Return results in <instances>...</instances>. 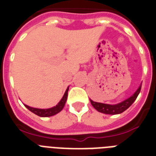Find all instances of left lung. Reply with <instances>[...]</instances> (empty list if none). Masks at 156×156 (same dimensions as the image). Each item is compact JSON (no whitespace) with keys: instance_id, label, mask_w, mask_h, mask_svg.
Returning a JSON list of instances; mask_svg holds the SVG:
<instances>
[{"instance_id":"left-lung-1","label":"left lung","mask_w":156,"mask_h":156,"mask_svg":"<svg viewBox=\"0 0 156 156\" xmlns=\"http://www.w3.org/2000/svg\"><path fill=\"white\" fill-rule=\"evenodd\" d=\"M141 87H142V84L139 86L138 90H136L135 93L133 94L132 96L128 98L127 100H124L121 103H119L117 104H102V103L94 102L93 100H90V104H92V106L95 108L98 112H102L104 114H111V115H116V114H120L126 111V109L129 108V107L132 105L135 100L138 97V94L140 93Z\"/></svg>"}]
</instances>
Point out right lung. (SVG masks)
Segmentation results:
<instances>
[{"label":"right lung","mask_w":156,"mask_h":156,"mask_svg":"<svg viewBox=\"0 0 156 156\" xmlns=\"http://www.w3.org/2000/svg\"><path fill=\"white\" fill-rule=\"evenodd\" d=\"M68 90H69V87L66 89V92L64 94L63 97L61 100V101L58 103V104H56L55 107H52L51 108H47V109H40V108H31L30 106H27V105H26V108H28L30 110V112H32L33 113H35V115H37V116H42V117H47V116H54V115H56L58 112L63 109L64 106H65V104H66V100H67V96H68Z\"/></svg>","instance_id":"1"}]
</instances>
